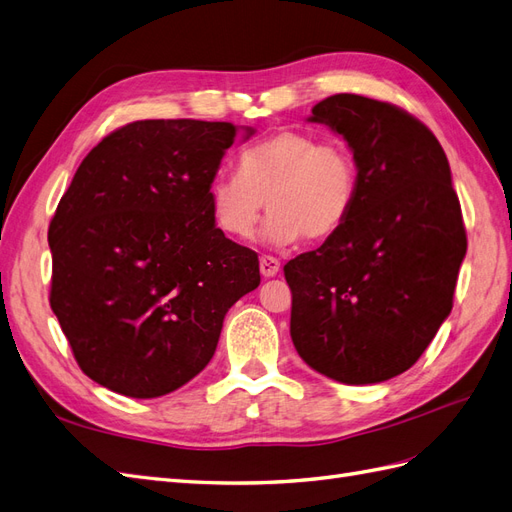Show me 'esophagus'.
<instances>
[{
  "label": "esophagus",
  "mask_w": 512,
  "mask_h": 512,
  "mask_svg": "<svg viewBox=\"0 0 512 512\" xmlns=\"http://www.w3.org/2000/svg\"><path fill=\"white\" fill-rule=\"evenodd\" d=\"M280 271V260L273 256H260V273L265 277H275Z\"/></svg>",
  "instance_id": "1"
}]
</instances>
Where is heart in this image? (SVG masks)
Returning a JSON list of instances; mask_svg holds the SVG:
<instances>
[{
	"mask_svg": "<svg viewBox=\"0 0 512 512\" xmlns=\"http://www.w3.org/2000/svg\"><path fill=\"white\" fill-rule=\"evenodd\" d=\"M354 200L352 153L301 130H280L247 147L237 175H218L209 183L211 218L224 235L254 237L267 203L265 239L273 245L333 237L348 222Z\"/></svg>",
	"mask_w": 512,
	"mask_h": 512,
	"instance_id": "1",
	"label": "heart"
}]
</instances>
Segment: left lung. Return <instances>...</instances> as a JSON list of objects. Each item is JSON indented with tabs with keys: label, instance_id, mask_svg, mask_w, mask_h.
Here are the masks:
<instances>
[{
	"label": "left lung",
	"instance_id": "8db88e82",
	"mask_svg": "<svg viewBox=\"0 0 512 512\" xmlns=\"http://www.w3.org/2000/svg\"><path fill=\"white\" fill-rule=\"evenodd\" d=\"M307 121L348 143L356 200L333 237L284 267L290 337L318 374L378 384L410 369L453 309L468 241L451 166L429 128L393 104L337 94Z\"/></svg>",
	"mask_w": 512,
	"mask_h": 512
}]
</instances>
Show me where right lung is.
<instances>
[{"mask_svg": "<svg viewBox=\"0 0 512 512\" xmlns=\"http://www.w3.org/2000/svg\"><path fill=\"white\" fill-rule=\"evenodd\" d=\"M243 132L145 119L87 153L49 228L51 307L85 374L151 399L207 367L224 316L260 284L256 252L224 237L209 183Z\"/></svg>", "mask_w": 512, "mask_h": 512, "instance_id": "obj_1", "label": "right lung"}]
</instances>
